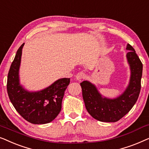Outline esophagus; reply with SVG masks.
Returning a JSON list of instances; mask_svg holds the SVG:
<instances>
[{
    "instance_id": "34e87169",
    "label": "esophagus",
    "mask_w": 149,
    "mask_h": 149,
    "mask_svg": "<svg viewBox=\"0 0 149 149\" xmlns=\"http://www.w3.org/2000/svg\"><path fill=\"white\" fill-rule=\"evenodd\" d=\"M85 77V74L82 72L77 73V75H76V79H77V80H78V81H81V79H84Z\"/></svg>"
}]
</instances>
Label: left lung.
Segmentation results:
<instances>
[{
	"instance_id": "8db88e82",
	"label": "left lung",
	"mask_w": 149,
	"mask_h": 149,
	"mask_svg": "<svg viewBox=\"0 0 149 149\" xmlns=\"http://www.w3.org/2000/svg\"><path fill=\"white\" fill-rule=\"evenodd\" d=\"M126 58L130 66V82L125 90L115 98L103 96L96 86L88 81L80 83L85 108L91 117L102 122H116L124 117L134 107L141 88L142 64L134 49L130 44Z\"/></svg>"
}]
</instances>
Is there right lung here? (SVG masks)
I'll return each instance as SVG.
<instances>
[{
	"mask_svg": "<svg viewBox=\"0 0 149 149\" xmlns=\"http://www.w3.org/2000/svg\"><path fill=\"white\" fill-rule=\"evenodd\" d=\"M24 45V43L17 51L8 73V95L16 111L27 121L33 124L50 123L60 113L70 79H58L40 91H29L24 89L20 84L19 75Z\"/></svg>",
	"mask_w": 149,
	"mask_h": 149,
	"instance_id": "add662e5",
	"label": "right lung"
}]
</instances>
